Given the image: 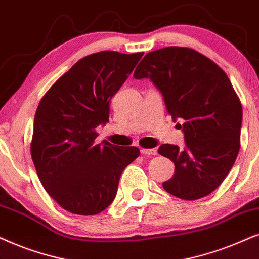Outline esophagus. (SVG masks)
Wrapping results in <instances>:
<instances>
[{
    "mask_svg": "<svg viewBox=\"0 0 259 259\" xmlns=\"http://www.w3.org/2000/svg\"><path fill=\"white\" fill-rule=\"evenodd\" d=\"M141 153H142L143 155H149V156H153V155H156L157 151L156 149H141Z\"/></svg>",
    "mask_w": 259,
    "mask_h": 259,
    "instance_id": "1",
    "label": "esophagus"
}]
</instances>
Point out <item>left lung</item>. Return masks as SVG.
Listing matches in <instances>:
<instances>
[{"label": "left lung", "mask_w": 259, "mask_h": 259, "mask_svg": "<svg viewBox=\"0 0 259 259\" xmlns=\"http://www.w3.org/2000/svg\"><path fill=\"white\" fill-rule=\"evenodd\" d=\"M134 77L149 78L173 119L184 122L185 149L174 144L158 148L175 165L173 177L162 184L164 191L184 200L211 194L229 174L240 148L242 103L229 77L206 55L178 46L146 54Z\"/></svg>", "instance_id": "8db88e82"}]
</instances>
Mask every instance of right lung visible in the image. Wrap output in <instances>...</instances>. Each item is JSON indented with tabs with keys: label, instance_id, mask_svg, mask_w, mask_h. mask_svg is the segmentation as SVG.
<instances>
[{
	"label": "right lung",
	"instance_id": "add662e5",
	"mask_svg": "<svg viewBox=\"0 0 259 259\" xmlns=\"http://www.w3.org/2000/svg\"><path fill=\"white\" fill-rule=\"evenodd\" d=\"M143 52L102 51L78 60L44 95L34 117L30 154L41 184L57 204L95 215L115 199L136 147L96 143V127L109 122L110 101Z\"/></svg>",
	"mask_w": 259,
	"mask_h": 259
}]
</instances>
